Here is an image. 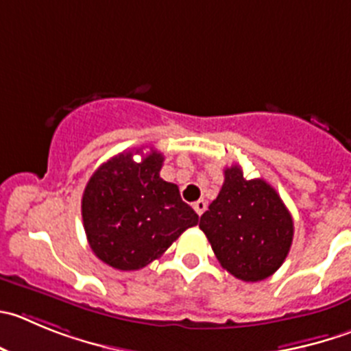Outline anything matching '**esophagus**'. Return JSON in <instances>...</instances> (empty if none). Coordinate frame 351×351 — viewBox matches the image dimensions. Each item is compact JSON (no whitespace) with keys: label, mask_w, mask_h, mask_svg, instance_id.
<instances>
[{"label":"esophagus","mask_w":351,"mask_h":351,"mask_svg":"<svg viewBox=\"0 0 351 351\" xmlns=\"http://www.w3.org/2000/svg\"><path fill=\"white\" fill-rule=\"evenodd\" d=\"M193 208H195V212L198 213V215H202V213L206 210V202L205 199H198V202L193 203Z\"/></svg>","instance_id":"1"}]
</instances>
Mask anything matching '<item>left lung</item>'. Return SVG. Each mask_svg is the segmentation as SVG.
I'll list each match as a JSON object with an SVG mask.
<instances>
[{"mask_svg":"<svg viewBox=\"0 0 351 351\" xmlns=\"http://www.w3.org/2000/svg\"><path fill=\"white\" fill-rule=\"evenodd\" d=\"M223 269L246 282L272 276L293 243V217L263 179L246 181L239 165L223 170L219 196L199 219Z\"/></svg>","mask_w":351,"mask_h":351,"instance_id":"8db88e82","label":"left lung"}]
</instances>
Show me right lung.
I'll list each match as a JSON object with an SVG mask.
<instances>
[{
	"instance_id": "1",
	"label": "right lung",
	"mask_w": 351,
	"mask_h": 351,
	"mask_svg": "<svg viewBox=\"0 0 351 351\" xmlns=\"http://www.w3.org/2000/svg\"><path fill=\"white\" fill-rule=\"evenodd\" d=\"M132 156L123 152L103 163L82 195L89 246L101 262L119 270H138L160 258L199 220L182 202L178 186L160 178L162 153L152 149L141 162Z\"/></svg>"
}]
</instances>
